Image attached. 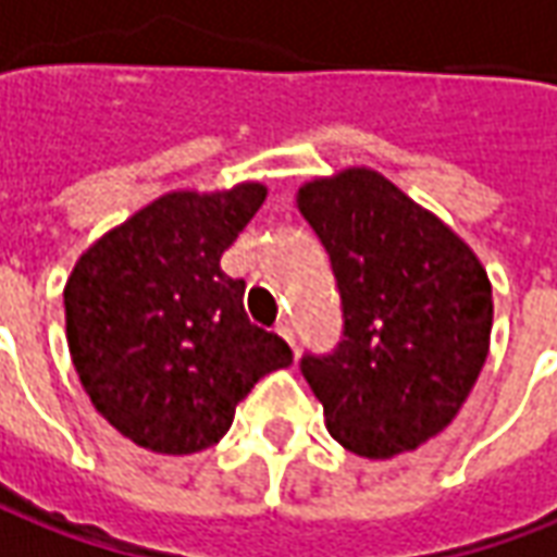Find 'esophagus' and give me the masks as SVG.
<instances>
[{
    "label": "esophagus",
    "mask_w": 557,
    "mask_h": 557,
    "mask_svg": "<svg viewBox=\"0 0 557 557\" xmlns=\"http://www.w3.org/2000/svg\"><path fill=\"white\" fill-rule=\"evenodd\" d=\"M277 332L283 335V338H286V342H289V347H295V329H293V323H289V320H280Z\"/></svg>",
    "instance_id": "1"
}]
</instances>
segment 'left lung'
<instances>
[{
    "label": "left lung",
    "mask_w": 557,
    "mask_h": 557,
    "mask_svg": "<svg viewBox=\"0 0 557 557\" xmlns=\"http://www.w3.org/2000/svg\"><path fill=\"white\" fill-rule=\"evenodd\" d=\"M326 247L344 342L301 359L326 430L372 460L414 451L457 418L491 347V280L469 244L372 168L298 188Z\"/></svg>",
    "instance_id": "obj_1"
}]
</instances>
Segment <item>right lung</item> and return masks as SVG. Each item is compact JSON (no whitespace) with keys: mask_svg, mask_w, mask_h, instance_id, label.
Masks as SVG:
<instances>
[{"mask_svg":"<svg viewBox=\"0 0 557 557\" xmlns=\"http://www.w3.org/2000/svg\"><path fill=\"white\" fill-rule=\"evenodd\" d=\"M264 198L262 183L170 191L72 268L63 289L72 366L94 408L146 451L215 445L256 381L293 362L289 344L249 323L247 283L219 264Z\"/></svg>","mask_w":557,"mask_h":557,"instance_id":"1","label":"right lung"}]
</instances>
